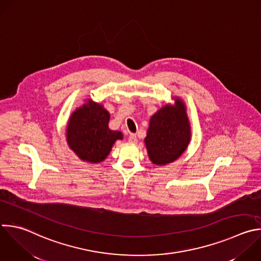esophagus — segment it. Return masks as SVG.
<instances>
[{
    "mask_svg": "<svg viewBox=\"0 0 261 261\" xmlns=\"http://www.w3.org/2000/svg\"><path fill=\"white\" fill-rule=\"evenodd\" d=\"M128 141L130 143H136L137 142V137H136V134H130L129 137H128Z\"/></svg>",
    "mask_w": 261,
    "mask_h": 261,
    "instance_id": "1",
    "label": "esophagus"
}]
</instances>
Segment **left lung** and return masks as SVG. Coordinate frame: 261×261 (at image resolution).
I'll return each instance as SVG.
<instances>
[{
    "mask_svg": "<svg viewBox=\"0 0 261 261\" xmlns=\"http://www.w3.org/2000/svg\"><path fill=\"white\" fill-rule=\"evenodd\" d=\"M173 99L174 105L168 103L151 116L144 138L148 158L156 166L176 161L192 138L187 107L179 97Z\"/></svg>",
    "mask_w": 261,
    "mask_h": 261,
    "instance_id": "left-lung-1",
    "label": "left lung"
}]
</instances>
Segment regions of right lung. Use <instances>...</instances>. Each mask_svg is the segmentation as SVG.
<instances>
[{
  "mask_svg": "<svg viewBox=\"0 0 261 261\" xmlns=\"http://www.w3.org/2000/svg\"><path fill=\"white\" fill-rule=\"evenodd\" d=\"M110 113L101 103L88 99L69 117L66 141L69 148L84 162L99 164L110 154L115 142L123 139L120 131L109 128Z\"/></svg>",
  "mask_w": 261,
  "mask_h": 261,
  "instance_id": "1",
  "label": "right lung"
}]
</instances>
